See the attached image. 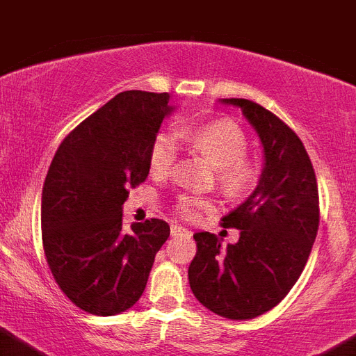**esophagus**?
Returning <instances> with one entry per match:
<instances>
[{
	"instance_id": "34e87169",
	"label": "esophagus",
	"mask_w": 356,
	"mask_h": 356,
	"mask_svg": "<svg viewBox=\"0 0 356 356\" xmlns=\"http://www.w3.org/2000/svg\"><path fill=\"white\" fill-rule=\"evenodd\" d=\"M172 236H184V238H191V230L184 229L181 225H172Z\"/></svg>"
}]
</instances>
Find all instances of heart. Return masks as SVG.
<instances>
[{
	"label": "heart",
	"instance_id": "heart-1",
	"mask_svg": "<svg viewBox=\"0 0 356 356\" xmlns=\"http://www.w3.org/2000/svg\"><path fill=\"white\" fill-rule=\"evenodd\" d=\"M179 138L186 140L197 150L204 152L218 166V181L229 195L246 193L257 181V168L245 159L248 140L241 127L232 120H214L195 129L177 131ZM177 158V138L175 134L163 131L152 140L149 163L152 172L165 174L172 168ZM206 207V202L195 197H182L179 211L186 216H195L197 209Z\"/></svg>",
	"mask_w": 356,
	"mask_h": 356
}]
</instances>
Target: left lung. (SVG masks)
<instances>
[{"instance_id":"1","label":"left lung","mask_w":356,"mask_h":356,"mask_svg":"<svg viewBox=\"0 0 356 356\" xmlns=\"http://www.w3.org/2000/svg\"><path fill=\"white\" fill-rule=\"evenodd\" d=\"M239 108L262 145L255 190L227 216L239 229L234 245L211 232L193 234L188 270L195 298L227 319H254L287 296L302 275L319 227V195L302 140L271 111L248 99H218Z\"/></svg>"}]
</instances>
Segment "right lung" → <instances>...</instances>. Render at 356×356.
Wrapping results in <instances>:
<instances>
[{"mask_svg":"<svg viewBox=\"0 0 356 356\" xmlns=\"http://www.w3.org/2000/svg\"><path fill=\"white\" fill-rule=\"evenodd\" d=\"M170 94L115 95L67 136L42 190L47 264L70 302L94 316L126 312L138 302L154 257L170 236L163 220L124 229L129 188L149 175V152L177 106Z\"/></svg>","mask_w":356,"mask_h":356,"instance_id":"obj_1","label":"right lung"}]
</instances>
